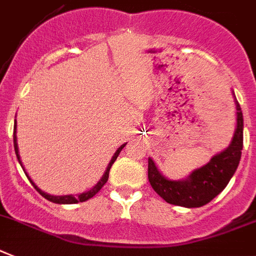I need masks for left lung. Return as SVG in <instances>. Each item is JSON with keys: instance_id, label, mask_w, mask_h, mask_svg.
Returning a JSON list of instances; mask_svg holds the SVG:
<instances>
[{"instance_id": "1", "label": "left lung", "mask_w": 256, "mask_h": 256, "mask_svg": "<svg viewBox=\"0 0 256 256\" xmlns=\"http://www.w3.org/2000/svg\"><path fill=\"white\" fill-rule=\"evenodd\" d=\"M237 108V128L230 146L216 154L203 168L196 169L184 181H169L151 158H148V181L158 195L170 204L194 208L207 204L226 188L237 170L244 147V117L241 106Z\"/></svg>"}]
</instances>
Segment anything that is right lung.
Here are the masks:
<instances>
[{
  "label": "right lung",
  "mask_w": 256,
  "mask_h": 256,
  "mask_svg": "<svg viewBox=\"0 0 256 256\" xmlns=\"http://www.w3.org/2000/svg\"><path fill=\"white\" fill-rule=\"evenodd\" d=\"M12 135H14V150H15V154H16V158H18L19 162H20V158H19V154H18V144H16V135H15V128H14V134H12ZM124 146H126V143H124V144H122L121 147L118 148L117 151H116L114 156L112 158L110 162H109L108 168H106V170H105L104 176H102V180H100V181L98 182V184H96L95 188H91V190L87 191V192L79 194L78 196H72V195H64V196H53V195L46 194V192H44V191L40 190V188H38V186H36V184H34V182H32V180L28 177V176H27V173H26V172H24V173H26V176L28 177V180H30V182H31V184H32V186H34V188H36V191H38V192H40V195H42V196H44L45 199H48L49 202H53V203H58V204H74V203H79V202H86V200H88L90 198L94 196V195H95V194H98V191L102 190V186H104V184H106V181H108V177H109V170H110L112 165H113V162H114L116 158H118V154H120V152H121V150L124 147ZM20 165H22V162H20ZM23 170H24V169H23Z\"/></svg>",
  "instance_id": "1"
}]
</instances>
